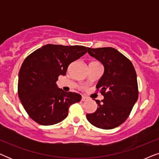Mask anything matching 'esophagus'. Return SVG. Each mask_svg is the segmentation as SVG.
I'll return each mask as SVG.
<instances>
[{
	"instance_id": "obj_1",
	"label": "esophagus",
	"mask_w": 159,
	"mask_h": 159,
	"mask_svg": "<svg viewBox=\"0 0 159 159\" xmlns=\"http://www.w3.org/2000/svg\"><path fill=\"white\" fill-rule=\"evenodd\" d=\"M88 100V98H87L86 96H82V101H86Z\"/></svg>"
}]
</instances>
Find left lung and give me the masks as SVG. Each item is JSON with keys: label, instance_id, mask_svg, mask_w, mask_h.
I'll use <instances>...</instances> for the list:
<instances>
[{"label": "left lung", "instance_id": "left-lung-1", "mask_svg": "<svg viewBox=\"0 0 159 159\" xmlns=\"http://www.w3.org/2000/svg\"><path fill=\"white\" fill-rule=\"evenodd\" d=\"M88 52L103 65V75L96 88L104 98L101 102L95 100L97 110L87 114V119L98 128L114 129L127 119L138 101L136 71L132 62L113 48H88Z\"/></svg>", "mask_w": 159, "mask_h": 159}]
</instances>
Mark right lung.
Wrapping results in <instances>:
<instances>
[{"instance_id": "1", "label": "right lung", "mask_w": 159, "mask_h": 159, "mask_svg": "<svg viewBox=\"0 0 159 159\" xmlns=\"http://www.w3.org/2000/svg\"><path fill=\"white\" fill-rule=\"evenodd\" d=\"M88 51L82 45L48 44L25 58L19 73L18 95L30 118L41 125H53L68 116L71 104L78 103V93L58 88V76H65L71 62Z\"/></svg>"}]
</instances>
